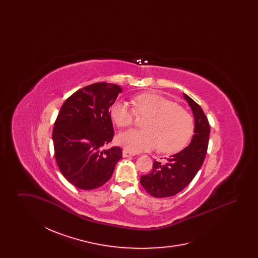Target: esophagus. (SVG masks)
Segmentation results:
<instances>
[{
    "mask_svg": "<svg viewBox=\"0 0 258 258\" xmlns=\"http://www.w3.org/2000/svg\"><path fill=\"white\" fill-rule=\"evenodd\" d=\"M136 154L134 152H130L127 150H123V158H127V157H134Z\"/></svg>",
    "mask_w": 258,
    "mask_h": 258,
    "instance_id": "1",
    "label": "esophagus"
}]
</instances>
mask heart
<instances>
[{
	"mask_svg": "<svg viewBox=\"0 0 258 258\" xmlns=\"http://www.w3.org/2000/svg\"><path fill=\"white\" fill-rule=\"evenodd\" d=\"M135 108L123 100L111 106L113 122L126 127L135 122L136 112L151 118L144 124L146 130H130L119 135V143L133 152L150 151L159 147L161 153L172 155L182 151L195 133L192 116L170 99L157 93L136 96Z\"/></svg>",
	"mask_w": 258,
	"mask_h": 258,
	"instance_id": "obj_1",
	"label": "heart"
}]
</instances>
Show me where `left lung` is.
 Segmentation results:
<instances>
[{"mask_svg": "<svg viewBox=\"0 0 258 258\" xmlns=\"http://www.w3.org/2000/svg\"><path fill=\"white\" fill-rule=\"evenodd\" d=\"M195 117V135L191 142L162 164L154 161L153 170L140 178L149 195L157 198L173 197L182 191L196 177L205 160L208 149L210 124L202 108L184 94Z\"/></svg>", "mask_w": 258, "mask_h": 258, "instance_id": "8db88e82", "label": "left lung"}]
</instances>
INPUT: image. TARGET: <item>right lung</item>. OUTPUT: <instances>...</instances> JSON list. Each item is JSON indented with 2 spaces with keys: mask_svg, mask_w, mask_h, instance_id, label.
Masks as SVG:
<instances>
[{
  "mask_svg": "<svg viewBox=\"0 0 258 258\" xmlns=\"http://www.w3.org/2000/svg\"><path fill=\"white\" fill-rule=\"evenodd\" d=\"M122 88L99 82L76 91L61 105L52 139L63 177L80 189H95L112 176L122 149L106 146L114 136L110 107Z\"/></svg>",
  "mask_w": 258,
  "mask_h": 258,
  "instance_id": "1",
  "label": "right lung"
}]
</instances>
